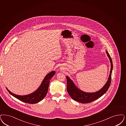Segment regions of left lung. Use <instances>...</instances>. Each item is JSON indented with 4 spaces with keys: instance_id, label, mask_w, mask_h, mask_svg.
<instances>
[{
    "instance_id": "8db88e82",
    "label": "left lung",
    "mask_w": 126,
    "mask_h": 126,
    "mask_svg": "<svg viewBox=\"0 0 126 126\" xmlns=\"http://www.w3.org/2000/svg\"><path fill=\"white\" fill-rule=\"evenodd\" d=\"M106 52L110 61L111 70L108 79L106 84L99 91L93 93H88L81 91V90L79 89L76 86L75 83L71 80L69 77L66 76L67 91L68 93L69 94L73 99L83 104L91 103V102L96 100V99L100 97L108 90L111 84V76L113 68V65L112 61L109 53L107 50H106Z\"/></svg>"
}]
</instances>
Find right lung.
I'll return each mask as SVG.
<instances>
[{
    "label": "right lung",
    "instance_id": "right-lung-1",
    "mask_svg": "<svg viewBox=\"0 0 126 126\" xmlns=\"http://www.w3.org/2000/svg\"><path fill=\"white\" fill-rule=\"evenodd\" d=\"M55 74V71L50 72L45 76L44 79L41 84L40 87L33 93L24 96H20L15 95L9 91L6 88V90L11 95L14 96L18 99L24 103L29 104H36L43 99L48 92L49 85L50 80Z\"/></svg>",
    "mask_w": 126,
    "mask_h": 126
}]
</instances>
